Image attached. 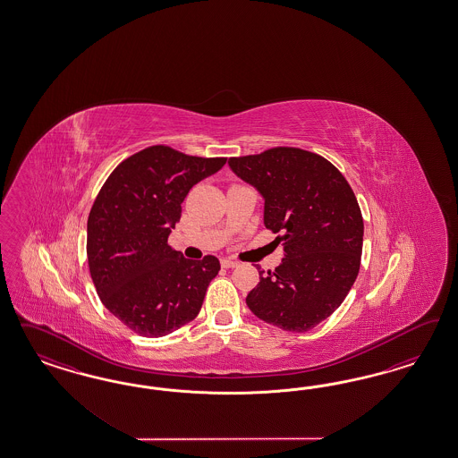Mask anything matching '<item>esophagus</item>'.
Segmentation results:
<instances>
[{
    "label": "esophagus",
    "mask_w": 458,
    "mask_h": 458,
    "mask_svg": "<svg viewBox=\"0 0 458 458\" xmlns=\"http://www.w3.org/2000/svg\"><path fill=\"white\" fill-rule=\"evenodd\" d=\"M236 265H238V262L232 260V259H222L223 268H233Z\"/></svg>",
    "instance_id": "obj_1"
}]
</instances>
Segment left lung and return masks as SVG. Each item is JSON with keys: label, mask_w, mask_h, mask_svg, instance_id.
Here are the masks:
<instances>
[{"label": "left lung", "mask_w": 458, "mask_h": 458, "mask_svg": "<svg viewBox=\"0 0 458 458\" xmlns=\"http://www.w3.org/2000/svg\"><path fill=\"white\" fill-rule=\"evenodd\" d=\"M228 165L264 196L265 226L284 249L274 272L259 270L247 305L259 319L305 333L343 304L358 277L364 223L354 191L333 163L299 148L278 146Z\"/></svg>", "instance_id": "1"}]
</instances>
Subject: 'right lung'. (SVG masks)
I'll use <instances>...</instances> for the list:
<instances>
[{
	"label": "right lung",
	"mask_w": 458,
	"mask_h": 458,
	"mask_svg": "<svg viewBox=\"0 0 458 458\" xmlns=\"http://www.w3.org/2000/svg\"><path fill=\"white\" fill-rule=\"evenodd\" d=\"M226 157L165 144L129 156L100 188L87 220V260L102 304L132 333L161 337L193 320L220 262L188 260L169 243L181 203Z\"/></svg>",
	"instance_id": "add662e5"
}]
</instances>
